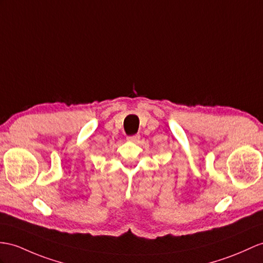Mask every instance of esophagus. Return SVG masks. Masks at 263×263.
Instances as JSON below:
<instances>
[{
  "instance_id": "obj_1",
  "label": "esophagus",
  "mask_w": 263,
  "mask_h": 263,
  "mask_svg": "<svg viewBox=\"0 0 263 263\" xmlns=\"http://www.w3.org/2000/svg\"><path fill=\"white\" fill-rule=\"evenodd\" d=\"M139 138H140V136L137 134V135L128 136V137H127V140H129V142H133V143H136V142H138Z\"/></svg>"
}]
</instances>
